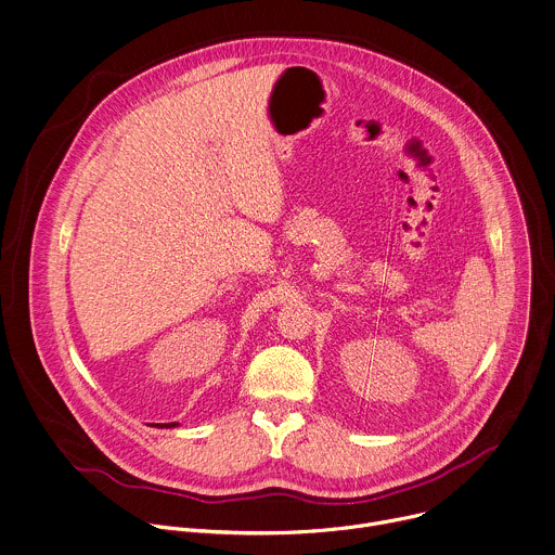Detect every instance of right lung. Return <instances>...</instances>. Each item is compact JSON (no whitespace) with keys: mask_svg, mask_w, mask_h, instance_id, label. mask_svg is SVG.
<instances>
[{"mask_svg":"<svg viewBox=\"0 0 555 555\" xmlns=\"http://www.w3.org/2000/svg\"><path fill=\"white\" fill-rule=\"evenodd\" d=\"M168 426H170V428H172V426H177V422H172V424H168Z\"/></svg>","mask_w":555,"mask_h":555,"instance_id":"obj_1","label":"right lung"}]
</instances>
